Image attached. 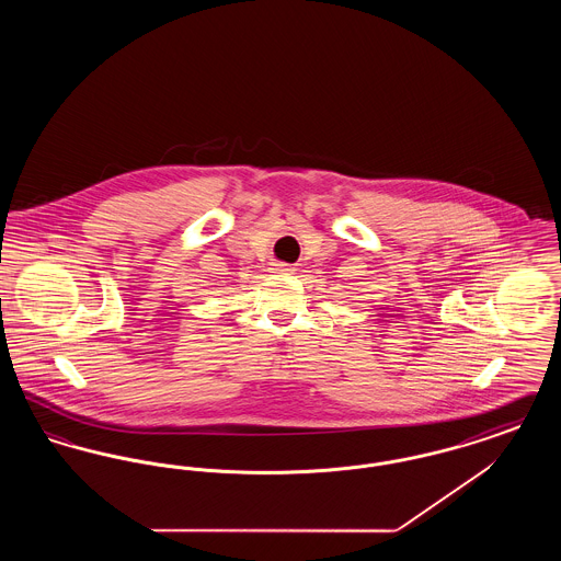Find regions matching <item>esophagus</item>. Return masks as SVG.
I'll return each instance as SVG.
<instances>
[{
    "label": "esophagus",
    "mask_w": 561,
    "mask_h": 561,
    "mask_svg": "<svg viewBox=\"0 0 561 561\" xmlns=\"http://www.w3.org/2000/svg\"><path fill=\"white\" fill-rule=\"evenodd\" d=\"M273 271H275V273H293L294 267H290V265H284V263H277V265L273 267Z\"/></svg>",
    "instance_id": "obj_1"
}]
</instances>
